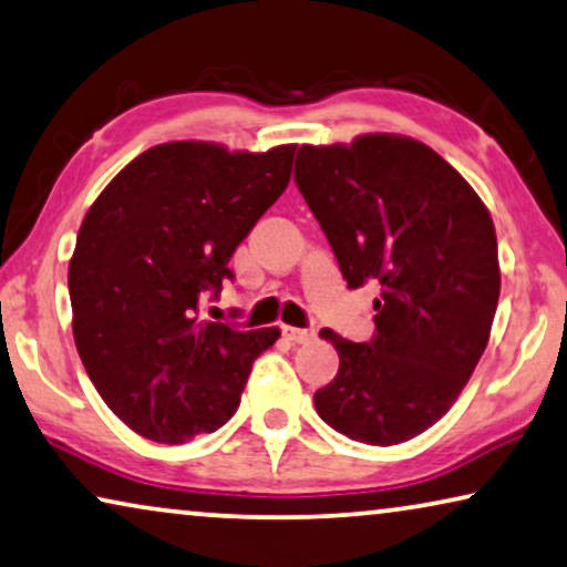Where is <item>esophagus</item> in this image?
I'll return each instance as SVG.
<instances>
[{
  "label": "esophagus",
  "mask_w": 567,
  "mask_h": 567,
  "mask_svg": "<svg viewBox=\"0 0 567 567\" xmlns=\"http://www.w3.org/2000/svg\"><path fill=\"white\" fill-rule=\"evenodd\" d=\"M282 336L290 343H310L316 338V331H306V328H295V326H282Z\"/></svg>",
  "instance_id": "esophagus-1"
}]
</instances>
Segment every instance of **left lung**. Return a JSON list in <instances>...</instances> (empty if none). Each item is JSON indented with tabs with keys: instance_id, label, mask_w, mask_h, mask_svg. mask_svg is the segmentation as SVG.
<instances>
[{
	"instance_id": "left-lung-1",
	"label": "left lung",
	"mask_w": 567,
	"mask_h": 567,
	"mask_svg": "<svg viewBox=\"0 0 567 567\" xmlns=\"http://www.w3.org/2000/svg\"><path fill=\"white\" fill-rule=\"evenodd\" d=\"M295 183L351 290L382 285L369 343L320 331L341 364L312 396L318 415L359 443L410 441L453 408L488 343L502 290L492 214L402 134L302 145Z\"/></svg>"
}]
</instances>
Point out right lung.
<instances>
[{"instance_id": "right-lung-1", "label": "right lung", "mask_w": 567, "mask_h": 567, "mask_svg": "<svg viewBox=\"0 0 567 567\" xmlns=\"http://www.w3.org/2000/svg\"><path fill=\"white\" fill-rule=\"evenodd\" d=\"M295 145L267 152L165 142L134 157L83 218L68 265L73 338L101 400L126 427L177 445L239 408L280 328L200 320L229 259L282 196Z\"/></svg>"}]
</instances>
